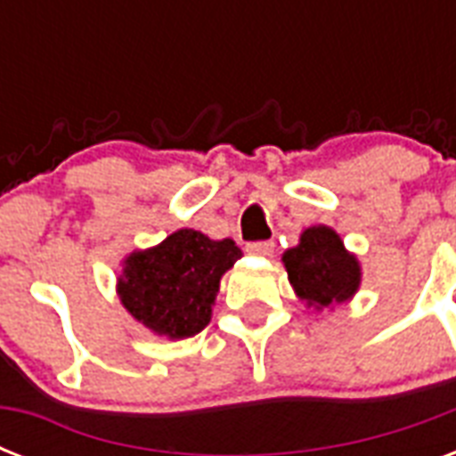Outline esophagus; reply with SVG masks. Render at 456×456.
<instances>
[{
    "label": "esophagus",
    "mask_w": 456,
    "mask_h": 456,
    "mask_svg": "<svg viewBox=\"0 0 456 456\" xmlns=\"http://www.w3.org/2000/svg\"><path fill=\"white\" fill-rule=\"evenodd\" d=\"M250 256H263V257H270L274 253V243L272 241H253L246 246Z\"/></svg>",
    "instance_id": "esophagus-1"
}]
</instances>
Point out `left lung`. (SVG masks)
Wrapping results in <instances>:
<instances>
[{
  "mask_svg": "<svg viewBox=\"0 0 456 456\" xmlns=\"http://www.w3.org/2000/svg\"><path fill=\"white\" fill-rule=\"evenodd\" d=\"M281 260L296 296L314 310L346 303L360 289L357 257L347 253L340 236L324 224L305 229L298 246L286 250Z\"/></svg>",
  "mask_w": 456,
  "mask_h": 456,
  "instance_id": "obj_1",
  "label": "left lung"
}]
</instances>
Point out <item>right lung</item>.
<instances>
[{"instance_id": "right-lung-1", "label": "right lung", "mask_w": 456, "mask_h": 456, "mask_svg": "<svg viewBox=\"0 0 456 456\" xmlns=\"http://www.w3.org/2000/svg\"><path fill=\"white\" fill-rule=\"evenodd\" d=\"M239 257L241 248L232 239L213 241L196 229H179L153 248L125 257L118 296L153 333L189 338L208 326L222 274Z\"/></svg>"}]
</instances>
